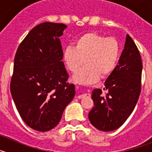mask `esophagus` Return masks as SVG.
<instances>
[{
    "mask_svg": "<svg viewBox=\"0 0 152 152\" xmlns=\"http://www.w3.org/2000/svg\"><path fill=\"white\" fill-rule=\"evenodd\" d=\"M91 96V94H80L77 96V98L78 99H84L85 97H90Z\"/></svg>",
    "mask_w": 152,
    "mask_h": 152,
    "instance_id": "esophagus-1",
    "label": "esophagus"
}]
</instances>
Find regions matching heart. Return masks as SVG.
Wrapping results in <instances>:
<instances>
[{
    "label": "heart",
    "instance_id": "b5f03b06",
    "mask_svg": "<svg viewBox=\"0 0 152 152\" xmlns=\"http://www.w3.org/2000/svg\"><path fill=\"white\" fill-rule=\"evenodd\" d=\"M121 52L120 44L113 36L105 37L94 32L84 33L68 45L63 59L70 72L75 73L85 61L86 65L73 77L75 83L91 84L100 76L106 77L114 71Z\"/></svg>",
    "mask_w": 152,
    "mask_h": 152
}]
</instances>
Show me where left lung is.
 Segmentation results:
<instances>
[{"instance_id":"left-lung-1","label":"left lung","mask_w":152,"mask_h":152,"mask_svg":"<svg viewBox=\"0 0 152 152\" xmlns=\"http://www.w3.org/2000/svg\"><path fill=\"white\" fill-rule=\"evenodd\" d=\"M142 62L136 45L126 35L124 49L119 64L106 80L103 88L94 89L92 100L94 107L88 118L100 131L110 132L119 128L132 113L141 93Z\"/></svg>"}]
</instances>
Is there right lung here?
I'll return each instance as SVG.
<instances>
[{"label": "right lung", "mask_w": 152, "mask_h": 152, "mask_svg": "<svg viewBox=\"0 0 152 152\" xmlns=\"http://www.w3.org/2000/svg\"><path fill=\"white\" fill-rule=\"evenodd\" d=\"M63 23L45 22L35 26L22 41L14 58L10 93L20 116L39 132L56 127L73 100L74 84L61 60Z\"/></svg>", "instance_id": "1"}]
</instances>
